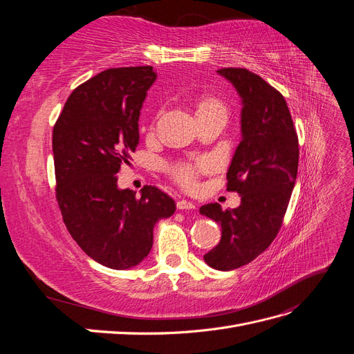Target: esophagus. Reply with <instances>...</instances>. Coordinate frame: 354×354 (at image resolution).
I'll use <instances>...</instances> for the list:
<instances>
[{"mask_svg":"<svg viewBox=\"0 0 354 354\" xmlns=\"http://www.w3.org/2000/svg\"><path fill=\"white\" fill-rule=\"evenodd\" d=\"M177 208L178 209H195L196 205H195L194 202L186 201V199H181V201L177 202Z\"/></svg>","mask_w":354,"mask_h":354,"instance_id":"obj_1","label":"esophagus"}]
</instances>
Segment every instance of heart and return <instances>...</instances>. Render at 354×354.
<instances>
[{
  "instance_id": "1",
  "label": "heart",
  "mask_w": 354,
  "mask_h": 354,
  "mask_svg": "<svg viewBox=\"0 0 354 354\" xmlns=\"http://www.w3.org/2000/svg\"><path fill=\"white\" fill-rule=\"evenodd\" d=\"M214 106H221V108H224L220 100L214 99V97H205L198 104V111L214 108ZM212 165H214V162L211 158H201V159H196L195 162H186V160L176 162L173 165H169L168 171L177 185H180L185 189H194L198 183V178H199L201 173L209 169Z\"/></svg>"
}]
</instances>
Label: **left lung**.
Listing matches in <instances>:
<instances>
[{
	"instance_id": "left-lung-1",
	"label": "left lung",
	"mask_w": 354,
	"mask_h": 354,
	"mask_svg": "<svg viewBox=\"0 0 354 354\" xmlns=\"http://www.w3.org/2000/svg\"><path fill=\"white\" fill-rule=\"evenodd\" d=\"M242 97V140L227 171V190L238 192L241 205L221 209L201 207L202 216L221 226L216 248L203 255L217 270L251 263L269 248L281 230L298 169V136L283 95L245 68L217 71Z\"/></svg>"
}]
</instances>
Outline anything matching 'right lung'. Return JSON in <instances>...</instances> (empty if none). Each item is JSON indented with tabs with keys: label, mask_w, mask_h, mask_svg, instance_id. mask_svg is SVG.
<instances>
[{
	"label": "right lung",
	"mask_w": 354,
	"mask_h": 354,
	"mask_svg": "<svg viewBox=\"0 0 354 354\" xmlns=\"http://www.w3.org/2000/svg\"><path fill=\"white\" fill-rule=\"evenodd\" d=\"M156 80L152 66L106 69L78 85L53 128L56 199L71 236L109 269H130L153 243L176 202L155 186L118 189L116 173L138 145V116Z\"/></svg>",
	"instance_id": "obj_1"
}]
</instances>
